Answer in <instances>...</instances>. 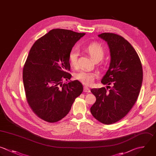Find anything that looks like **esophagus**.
Here are the masks:
<instances>
[{
    "label": "esophagus",
    "instance_id": "obj_1",
    "mask_svg": "<svg viewBox=\"0 0 156 156\" xmlns=\"http://www.w3.org/2000/svg\"><path fill=\"white\" fill-rule=\"evenodd\" d=\"M83 91L84 92H87V93H90V90L89 88L87 87H84L83 88Z\"/></svg>",
    "mask_w": 156,
    "mask_h": 156
}]
</instances>
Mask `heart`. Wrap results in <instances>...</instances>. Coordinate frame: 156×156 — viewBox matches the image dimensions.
<instances>
[{
  "label": "heart",
  "mask_w": 156,
  "mask_h": 156,
  "mask_svg": "<svg viewBox=\"0 0 156 156\" xmlns=\"http://www.w3.org/2000/svg\"><path fill=\"white\" fill-rule=\"evenodd\" d=\"M86 52L94 62L100 61L104 55V50L102 46L98 43H92L85 48ZM77 50L73 48L69 52L68 60L72 66H76L77 64ZM98 76V73L80 71L75 74V79L81 82L83 84L89 86L93 83L94 79Z\"/></svg>",
  "instance_id": "heart-1"
}]
</instances>
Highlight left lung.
Masks as SVG:
<instances>
[{"label": "left lung", "mask_w": 156, "mask_h": 156, "mask_svg": "<svg viewBox=\"0 0 156 156\" xmlns=\"http://www.w3.org/2000/svg\"><path fill=\"white\" fill-rule=\"evenodd\" d=\"M98 37L107 43L111 57L101 83L113 87L110 90V86L91 90L96 101L90 112L99 122L111 124L124 118L136 101L143 80L142 65L134 48L122 37L112 33Z\"/></svg>", "instance_id": "8db88e82"}]
</instances>
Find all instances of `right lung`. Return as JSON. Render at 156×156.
<instances>
[{
  "label": "right lung",
  "mask_w": 156,
  "mask_h": 156,
  "mask_svg": "<svg viewBox=\"0 0 156 156\" xmlns=\"http://www.w3.org/2000/svg\"><path fill=\"white\" fill-rule=\"evenodd\" d=\"M85 34L55 29L37 40L24 66L23 79L28 104L34 113L48 122L63 118L83 91L78 80L63 83L71 77L68 54Z\"/></svg>",
  "instance_id": "right-lung-1"
}]
</instances>
